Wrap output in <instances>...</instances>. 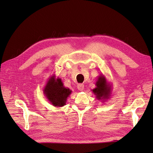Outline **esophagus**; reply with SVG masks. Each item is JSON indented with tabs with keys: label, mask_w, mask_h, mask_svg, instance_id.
<instances>
[{
	"label": "esophagus",
	"mask_w": 153,
	"mask_h": 153,
	"mask_svg": "<svg viewBox=\"0 0 153 153\" xmlns=\"http://www.w3.org/2000/svg\"><path fill=\"white\" fill-rule=\"evenodd\" d=\"M77 88H78V89L80 91H83L84 90V84H78L77 85Z\"/></svg>",
	"instance_id": "obj_1"
}]
</instances>
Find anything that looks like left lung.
I'll list each match as a JSON object with an SVG mask.
<instances>
[{"label":"left lung","mask_w":153,"mask_h":153,"mask_svg":"<svg viewBox=\"0 0 153 153\" xmlns=\"http://www.w3.org/2000/svg\"><path fill=\"white\" fill-rule=\"evenodd\" d=\"M96 87L92 90L96 98L103 103L110 98L112 94V85L106 80L103 75H100L96 82Z\"/></svg>","instance_id":"obj_1"}]
</instances>
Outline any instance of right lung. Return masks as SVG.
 I'll return each instance as SVG.
<instances>
[{"label":"right lung","mask_w":153,"mask_h":153,"mask_svg":"<svg viewBox=\"0 0 153 153\" xmlns=\"http://www.w3.org/2000/svg\"><path fill=\"white\" fill-rule=\"evenodd\" d=\"M43 91L49 102L55 107L65 105L68 98L72 92L69 88L64 86L61 78H56L55 75L49 78Z\"/></svg>","instance_id":"obj_1"}]
</instances>
